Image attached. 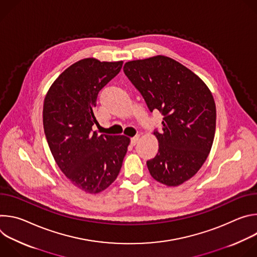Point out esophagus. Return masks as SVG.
Wrapping results in <instances>:
<instances>
[{
	"instance_id": "1",
	"label": "esophagus",
	"mask_w": 257,
	"mask_h": 257,
	"mask_svg": "<svg viewBox=\"0 0 257 257\" xmlns=\"http://www.w3.org/2000/svg\"><path fill=\"white\" fill-rule=\"evenodd\" d=\"M138 140H139V135H136V136L132 137V138H131V144H132V145H135V144L138 142Z\"/></svg>"
}]
</instances>
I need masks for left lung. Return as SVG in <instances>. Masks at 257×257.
<instances>
[{"label": "left lung", "mask_w": 257, "mask_h": 257, "mask_svg": "<svg viewBox=\"0 0 257 257\" xmlns=\"http://www.w3.org/2000/svg\"><path fill=\"white\" fill-rule=\"evenodd\" d=\"M124 73L150 111H160L162 131L154 132L159 153L146 162L152 177L167 186L192 178L208 157L215 132V103L206 84L165 56L127 62Z\"/></svg>", "instance_id": "1"}]
</instances>
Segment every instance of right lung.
I'll return each instance as SVG.
<instances>
[{
	"label": "right lung",
	"mask_w": 257,
	"mask_h": 257,
	"mask_svg": "<svg viewBox=\"0 0 257 257\" xmlns=\"http://www.w3.org/2000/svg\"><path fill=\"white\" fill-rule=\"evenodd\" d=\"M122 65L80 60L62 73L45 97L43 122L52 155L72 184L86 193H99L116 180L130 143L124 135L92 131L97 94Z\"/></svg>",
	"instance_id": "obj_1"
}]
</instances>
